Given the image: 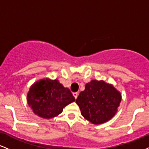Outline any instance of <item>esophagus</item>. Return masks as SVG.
I'll return each mask as SVG.
<instances>
[{
    "mask_svg": "<svg viewBox=\"0 0 149 149\" xmlns=\"http://www.w3.org/2000/svg\"><path fill=\"white\" fill-rule=\"evenodd\" d=\"M73 96H74L75 99H76L77 97H78V92H73Z\"/></svg>",
    "mask_w": 149,
    "mask_h": 149,
    "instance_id": "34e87169",
    "label": "esophagus"
}]
</instances>
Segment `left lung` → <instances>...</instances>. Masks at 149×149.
I'll return each instance as SVG.
<instances>
[{
	"instance_id": "obj_1",
	"label": "left lung",
	"mask_w": 149,
	"mask_h": 149,
	"mask_svg": "<svg viewBox=\"0 0 149 149\" xmlns=\"http://www.w3.org/2000/svg\"><path fill=\"white\" fill-rule=\"evenodd\" d=\"M121 94L111 84L92 80L85 85L76 99L82 116L95 125L107 122L115 116Z\"/></svg>"
}]
</instances>
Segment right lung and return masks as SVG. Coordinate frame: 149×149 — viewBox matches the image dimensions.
<instances>
[{
    "label": "right lung",
    "mask_w": 149,
    "mask_h": 149,
    "mask_svg": "<svg viewBox=\"0 0 149 149\" xmlns=\"http://www.w3.org/2000/svg\"><path fill=\"white\" fill-rule=\"evenodd\" d=\"M76 100L69 88L58 80L42 79L33 83L27 94V102L36 115L45 119L57 116Z\"/></svg>",
    "instance_id": "obj_1"
}]
</instances>
